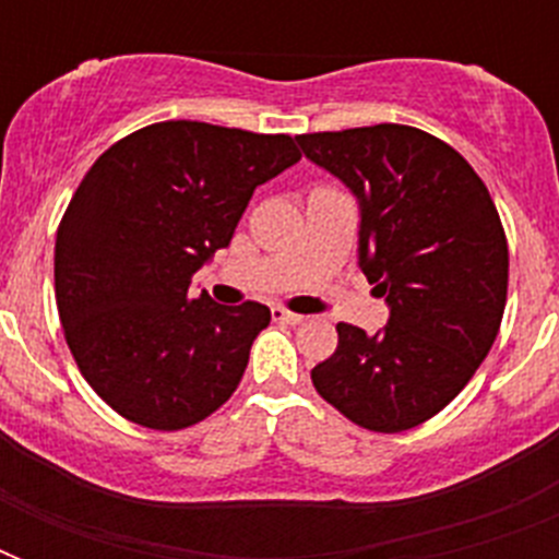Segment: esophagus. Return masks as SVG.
Segmentation results:
<instances>
[{
  "label": "esophagus",
  "mask_w": 559,
  "mask_h": 559,
  "mask_svg": "<svg viewBox=\"0 0 559 559\" xmlns=\"http://www.w3.org/2000/svg\"><path fill=\"white\" fill-rule=\"evenodd\" d=\"M272 319L281 324H301L305 322V316L293 313V310H284V307H272Z\"/></svg>",
  "instance_id": "esophagus-1"
}]
</instances>
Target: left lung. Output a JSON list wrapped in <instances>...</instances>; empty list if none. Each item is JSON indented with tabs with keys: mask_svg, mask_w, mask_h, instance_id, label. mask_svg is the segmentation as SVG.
<instances>
[{
	"mask_svg": "<svg viewBox=\"0 0 559 559\" xmlns=\"http://www.w3.org/2000/svg\"><path fill=\"white\" fill-rule=\"evenodd\" d=\"M359 200V266L389 301L368 336L340 322L310 371L350 424L406 432L459 397L493 348L508 301V240L490 191L450 144L406 124L296 135Z\"/></svg>",
	"mask_w": 559,
	"mask_h": 559,
	"instance_id": "1",
	"label": "left lung"
}]
</instances>
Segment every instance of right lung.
I'll return each mask as SVG.
<instances>
[{"instance_id":"obj_1","label":"right lung","mask_w":559,"mask_h":559,"mask_svg":"<svg viewBox=\"0 0 559 559\" xmlns=\"http://www.w3.org/2000/svg\"><path fill=\"white\" fill-rule=\"evenodd\" d=\"M298 159L284 133L159 121L86 170L57 228V313L83 380L118 415L177 432L235 394L270 307L214 305L191 278L254 188Z\"/></svg>"}]
</instances>
